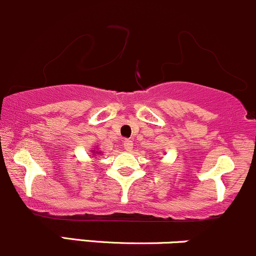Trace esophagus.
Instances as JSON below:
<instances>
[{
    "label": "esophagus",
    "mask_w": 256,
    "mask_h": 256,
    "mask_svg": "<svg viewBox=\"0 0 256 256\" xmlns=\"http://www.w3.org/2000/svg\"><path fill=\"white\" fill-rule=\"evenodd\" d=\"M123 145H124V149L126 150L130 151L132 148H133V142H132V140H124Z\"/></svg>",
    "instance_id": "obj_1"
}]
</instances>
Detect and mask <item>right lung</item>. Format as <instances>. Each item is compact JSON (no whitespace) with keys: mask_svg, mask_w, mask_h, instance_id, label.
I'll return each mask as SVG.
<instances>
[{"mask_svg":"<svg viewBox=\"0 0 256 256\" xmlns=\"http://www.w3.org/2000/svg\"><path fill=\"white\" fill-rule=\"evenodd\" d=\"M94 152H96V150H92V154H94Z\"/></svg>","mask_w":256,"mask_h":256,"instance_id":"obj_1","label":"right lung"}]
</instances>
